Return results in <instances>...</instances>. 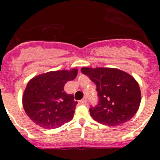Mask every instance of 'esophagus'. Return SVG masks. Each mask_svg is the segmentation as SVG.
Returning <instances> with one entry per match:
<instances>
[{
  "mask_svg": "<svg viewBox=\"0 0 160 160\" xmlns=\"http://www.w3.org/2000/svg\"><path fill=\"white\" fill-rule=\"evenodd\" d=\"M80 104H86V103H87V98H83V99H82L81 101H80Z\"/></svg>",
  "mask_w": 160,
  "mask_h": 160,
  "instance_id": "esophagus-1",
  "label": "esophagus"
}]
</instances>
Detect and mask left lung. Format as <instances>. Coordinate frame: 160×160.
Here are the masks:
<instances>
[{"mask_svg": "<svg viewBox=\"0 0 160 160\" xmlns=\"http://www.w3.org/2000/svg\"><path fill=\"white\" fill-rule=\"evenodd\" d=\"M81 72L96 84L98 104L90 107V116L108 126L122 125L138 111L141 91L136 80L127 72L114 68L83 67Z\"/></svg>", "mask_w": 160, "mask_h": 160, "instance_id": "left-lung-1", "label": "left lung"}]
</instances>
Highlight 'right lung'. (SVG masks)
<instances>
[{
    "mask_svg": "<svg viewBox=\"0 0 160 160\" xmlns=\"http://www.w3.org/2000/svg\"><path fill=\"white\" fill-rule=\"evenodd\" d=\"M77 69L52 71L35 77L27 84L22 103L29 118L42 128L52 129L70 122L77 102L64 86L76 78Z\"/></svg>",
    "mask_w": 160,
    "mask_h": 160,
    "instance_id": "add662e5",
    "label": "right lung"
}]
</instances>
